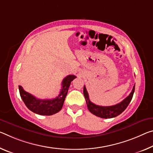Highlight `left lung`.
Returning a JSON list of instances; mask_svg holds the SVG:
<instances>
[{
    "mask_svg": "<svg viewBox=\"0 0 153 153\" xmlns=\"http://www.w3.org/2000/svg\"><path fill=\"white\" fill-rule=\"evenodd\" d=\"M135 91V85L133 86L131 93L129 94V95L124 100L121 101L120 103L116 104L114 105L111 106H100L95 105V104L92 103L89 99L88 93L86 91V86H84V95L86 99L87 107H88V110L91 111L92 114L95 115L98 117L103 118H114L116 116L120 114L121 113L124 111L129 103L131 101L133 93Z\"/></svg>",
    "mask_w": 153,
    "mask_h": 153,
    "instance_id": "8db88e82",
    "label": "left lung"
}]
</instances>
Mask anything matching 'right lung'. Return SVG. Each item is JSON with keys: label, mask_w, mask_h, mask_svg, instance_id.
<instances>
[{"label": "right lung", "mask_w": 153, "mask_h": 153, "mask_svg": "<svg viewBox=\"0 0 153 153\" xmlns=\"http://www.w3.org/2000/svg\"><path fill=\"white\" fill-rule=\"evenodd\" d=\"M74 75L65 77L62 82V89L59 95L52 99H39L26 92L21 86H19L20 97L29 110L39 115L50 116L59 112L62 108L71 82L76 78Z\"/></svg>", "instance_id": "obj_1"}]
</instances>
